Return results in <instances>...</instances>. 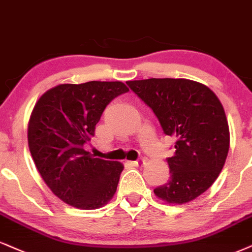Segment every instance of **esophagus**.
I'll list each match as a JSON object with an SVG mask.
<instances>
[{
	"label": "esophagus",
	"mask_w": 252,
	"mask_h": 252,
	"mask_svg": "<svg viewBox=\"0 0 252 252\" xmlns=\"http://www.w3.org/2000/svg\"><path fill=\"white\" fill-rule=\"evenodd\" d=\"M145 158H140V159L135 160V161H131V163L133 164V166H142V164L145 163Z\"/></svg>",
	"instance_id": "34e87169"
}]
</instances>
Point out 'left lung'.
<instances>
[{
  "label": "left lung",
  "mask_w": 252,
  "mask_h": 252,
  "mask_svg": "<svg viewBox=\"0 0 252 252\" xmlns=\"http://www.w3.org/2000/svg\"><path fill=\"white\" fill-rule=\"evenodd\" d=\"M127 85L153 110L164 134L176 139L175 154L167 158L169 180L154 189L155 195L178 204L200 196L228 155L230 135L221 101L206 85L189 79L151 78Z\"/></svg>",
  "instance_id": "1"
}]
</instances>
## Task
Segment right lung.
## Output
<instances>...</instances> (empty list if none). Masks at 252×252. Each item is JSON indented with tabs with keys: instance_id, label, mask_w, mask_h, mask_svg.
<instances>
[{
	"instance_id": "obj_1",
	"label": "right lung",
	"mask_w": 252,
	"mask_h": 252,
	"mask_svg": "<svg viewBox=\"0 0 252 252\" xmlns=\"http://www.w3.org/2000/svg\"><path fill=\"white\" fill-rule=\"evenodd\" d=\"M128 91L121 82L62 84L33 107L28 127L29 150L48 187L65 203L97 209L113 197L124 166L84 150L105 108Z\"/></svg>"
}]
</instances>
